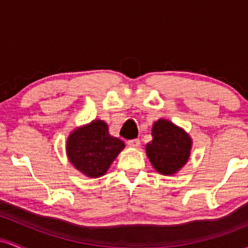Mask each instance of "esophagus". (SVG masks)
Masks as SVG:
<instances>
[{
  "mask_svg": "<svg viewBox=\"0 0 248 248\" xmlns=\"http://www.w3.org/2000/svg\"><path fill=\"white\" fill-rule=\"evenodd\" d=\"M128 143V146L129 147H132V148H139L140 147V140H139V139H133V140H129L127 142Z\"/></svg>",
  "mask_w": 248,
  "mask_h": 248,
  "instance_id": "obj_1",
  "label": "esophagus"
}]
</instances>
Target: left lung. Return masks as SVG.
<instances>
[{"label":"left lung","instance_id":"obj_1","mask_svg":"<svg viewBox=\"0 0 248 248\" xmlns=\"http://www.w3.org/2000/svg\"><path fill=\"white\" fill-rule=\"evenodd\" d=\"M153 141L146 150L150 162L163 175H172L186 163L191 149L189 135L167 120H158L152 129Z\"/></svg>","mask_w":248,"mask_h":248}]
</instances>
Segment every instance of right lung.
<instances>
[{
	"instance_id": "obj_1",
	"label": "right lung",
	"mask_w": 248,
	"mask_h": 248,
	"mask_svg": "<svg viewBox=\"0 0 248 248\" xmlns=\"http://www.w3.org/2000/svg\"><path fill=\"white\" fill-rule=\"evenodd\" d=\"M124 148V141L108 132L106 122L95 120L71 134L66 152L77 169L90 177H99Z\"/></svg>"
}]
</instances>
